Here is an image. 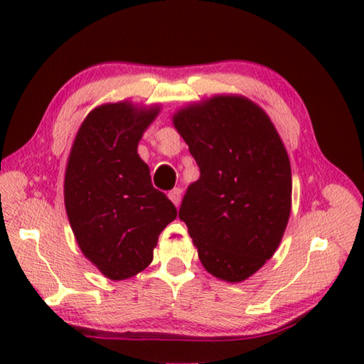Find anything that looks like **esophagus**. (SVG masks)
<instances>
[{"label": "esophagus", "instance_id": "obj_1", "mask_svg": "<svg viewBox=\"0 0 364 364\" xmlns=\"http://www.w3.org/2000/svg\"><path fill=\"white\" fill-rule=\"evenodd\" d=\"M168 197H170V200L178 207V205H180V202H181V189L180 188L171 189L168 193Z\"/></svg>", "mask_w": 364, "mask_h": 364}]
</instances>
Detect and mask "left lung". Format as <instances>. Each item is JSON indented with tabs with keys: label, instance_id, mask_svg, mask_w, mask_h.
Masks as SVG:
<instances>
[{
	"label": "left lung",
	"instance_id": "1",
	"mask_svg": "<svg viewBox=\"0 0 364 364\" xmlns=\"http://www.w3.org/2000/svg\"><path fill=\"white\" fill-rule=\"evenodd\" d=\"M173 125L199 165L180 207L199 260L241 282L278 249L291 215V162L264 110L242 96L180 109Z\"/></svg>",
	"mask_w": 364,
	"mask_h": 364
}]
</instances>
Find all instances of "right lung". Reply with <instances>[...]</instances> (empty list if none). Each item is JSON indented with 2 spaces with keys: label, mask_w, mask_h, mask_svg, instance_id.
<instances>
[{
  "label": "right lung",
  "mask_w": 364,
  "mask_h": 364,
  "mask_svg": "<svg viewBox=\"0 0 364 364\" xmlns=\"http://www.w3.org/2000/svg\"><path fill=\"white\" fill-rule=\"evenodd\" d=\"M159 107L104 104L86 115L65 168L64 200L83 255L109 279L143 271L176 207L152 186L138 143Z\"/></svg>",
  "instance_id": "1"
}]
</instances>
